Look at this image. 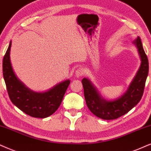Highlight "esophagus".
<instances>
[{"instance_id":"1","label":"esophagus","mask_w":151,"mask_h":151,"mask_svg":"<svg viewBox=\"0 0 151 151\" xmlns=\"http://www.w3.org/2000/svg\"><path fill=\"white\" fill-rule=\"evenodd\" d=\"M83 69H81V68H78V69L75 71V73H74L75 77L77 78L82 77V76H83Z\"/></svg>"}]
</instances>
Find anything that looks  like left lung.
I'll return each instance as SVG.
<instances>
[{"label": "left lung", "instance_id": "left-lung-1", "mask_svg": "<svg viewBox=\"0 0 151 151\" xmlns=\"http://www.w3.org/2000/svg\"><path fill=\"white\" fill-rule=\"evenodd\" d=\"M132 44L137 49L141 64L127 91L121 97L115 100H106L100 94L91 80L88 78L82 79L87 106L98 118L104 120L116 119L134 108L142 99L148 74V60L139 37L134 40Z\"/></svg>", "mask_w": 151, "mask_h": 151}]
</instances>
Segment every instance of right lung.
I'll return each instance as SVG.
<instances>
[{
  "label": "right lung",
  "mask_w": 151,
  "mask_h": 151,
  "mask_svg": "<svg viewBox=\"0 0 151 151\" xmlns=\"http://www.w3.org/2000/svg\"><path fill=\"white\" fill-rule=\"evenodd\" d=\"M12 42L3 60V77L9 99L17 107L32 117L45 118L52 115L61 104L70 80L60 82L45 92H35L28 88L17 78L10 61Z\"/></svg>",
  "instance_id": "obj_1"
}]
</instances>
